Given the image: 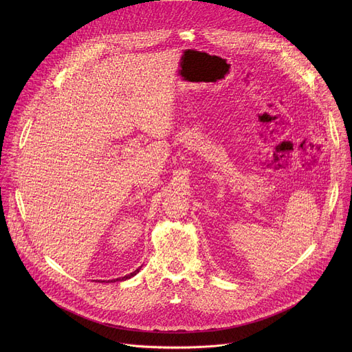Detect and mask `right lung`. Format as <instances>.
Returning <instances> with one entry per match:
<instances>
[{
    "label": "right lung",
    "mask_w": 352,
    "mask_h": 352,
    "mask_svg": "<svg viewBox=\"0 0 352 352\" xmlns=\"http://www.w3.org/2000/svg\"><path fill=\"white\" fill-rule=\"evenodd\" d=\"M139 270H140V267H139V269H136L135 272H132L131 274H126V276H124V277H118V278H116V280H109V281H106V280H103V281H102V280H98V281H102V283H104V281H106V283H116V281H124V280H128V278L133 277V276H135L136 273H139Z\"/></svg>",
    "instance_id": "obj_1"
}]
</instances>
